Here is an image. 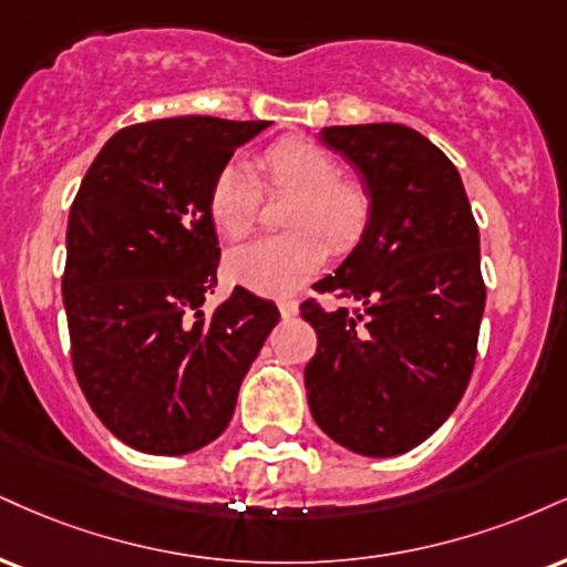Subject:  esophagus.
<instances>
[{
	"label": "esophagus",
	"instance_id": "esophagus-1",
	"mask_svg": "<svg viewBox=\"0 0 567 567\" xmlns=\"http://www.w3.org/2000/svg\"><path fill=\"white\" fill-rule=\"evenodd\" d=\"M279 313H282V319L296 317V313H298V301H292V298H282V301H279Z\"/></svg>",
	"mask_w": 567,
	"mask_h": 567
}]
</instances>
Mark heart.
<instances>
[{
	"mask_svg": "<svg viewBox=\"0 0 567 567\" xmlns=\"http://www.w3.org/2000/svg\"><path fill=\"white\" fill-rule=\"evenodd\" d=\"M269 193H292L285 227L292 231L240 245L227 256L237 282L256 292L282 296L311 277L327 256L346 254L370 224L372 200L359 182L340 176L338 161L303 140H282L258 158ZM261 182L240 161L224 163L208 187V216L229 240L256 227Z\"/></svg>",
	"mask_w": 567,
	"mask_h": 567,
	"instance_id": "b5f03b06",
	"label": "heart"
}]
</instances>
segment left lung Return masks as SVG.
<instances>
[{"label":"left lung","instance_id":"8db88e82","mask_svg":"<svg viewBox=\"0 0 567 567\" xmlns=\"http://www.w3.org/2000/svg\"><path fill=\"white\" fill-rule=\"evenodd\" d=\"M319 140L361 174L372 214L317 282L361 309L301 306L319 338L303 372L309 409L351 452L404 454L449 420L473 374L486 306L478 224L454 163L414 128L327 126Z\"/></svg>","mask_w":567,"mask_h":567}]
</instances>
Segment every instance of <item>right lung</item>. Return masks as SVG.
Wrapping results in <instances>:
<instances>
[{
    "instance_id": "obj_1",
    "label": "right lung",
    "mask_w": 567,
    "mask_h": 567,
    "mask_svg": "<svg viewBox=\"0 0 567 567\" xmlns=\"http://www.w3.org/2000/svg\"><path fill=\"white\" fill-rule=\"evenodd\" d=\"M271 121H147L105 142L68 216L63 303L81 391L145 454H189L229 425L245 372L279 322L245 288L214 313L210 179Z\"/></svg>"
}]
</instances>
